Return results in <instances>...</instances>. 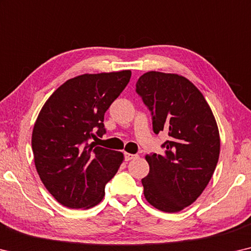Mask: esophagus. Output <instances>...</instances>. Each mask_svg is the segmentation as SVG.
Masks as SVG:
<instances>
[{
  "mask_svg": "<svg viewBox=\"0 0 251 251\" xmlns=\"http://www.w3.org/2000/svg\"><path fill=\"white\" fill-rule=\"evenodd\" d=\"M137 157H138V155H133V153H129V152H126L125 153V158H126V161L132 160V159H134V158H137Z\"/></svg>",
  "mask_w": 251,
  "mask_h": 251,
  "instance_id": "1",
  "label": "esophagus"
}]
</instances>
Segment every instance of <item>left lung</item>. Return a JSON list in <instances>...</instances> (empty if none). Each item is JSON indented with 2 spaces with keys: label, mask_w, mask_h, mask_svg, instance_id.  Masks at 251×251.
<instances>
[{
  "label": "left lung",
  "mask_w": 251,
  "mask_h": 251,
  "mask_svg": "<svg viewBox=\"0 0 251 251\" xmlns=\"http://www.w3.org/2000/svg\"><path fill=\"white\" fill-rule=\"evenodd\" d=\"M136 86L151 111L153 132L168 134L164 153L146 155L144 195L158 210L182 211L202 194L217 167V121L199 88L182 75L147 72Z\"/></svg>",
  "instance_id": "obj_1"
}]
</instances>
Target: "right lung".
Returning <instances> with one entry per match:
<instances>
[{
    "label": "right lung",
    "instance_id": "add662e5",
    "mask_svg": "<svg viewBox=\"0 0 251 251\" xmlns=\"http://www.w3.org/2000/svg\"><path fill=\"white\" fill-rule=\"evenodd\" d=\"M131 71L83 74L65 82L41 107L32 130V151L42 184L69 209H91L125 160L98 147L104 113L129 83ZM99 139V138H98Z\"/></svg>",
    "mask_w": 251,
    "mask_h": 251
}]
</instances>
